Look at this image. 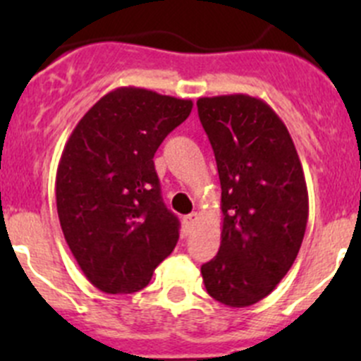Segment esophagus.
Masks as SVG:
<instances>
[{"label": "esophagus", "instance_id": "esophagus-1", "mask_svg": "<svg viewBox=\"0 0 361 361\" xmlns=\"http://www.w3.org/2000/svg\"><path fill=\"white\" fill-rule=\"evenodd\" d=\"M197 220H199V214L197 213H190V214H187V216L183 218V224L187 225V227H194V225L197 224Z\"/></svg>", "mask_w": 361, "mask_h": 361}]
</instances>
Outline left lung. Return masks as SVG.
<instances>
[{
	"instance_id": "left-lung-1",
	"label": "left lung",
	"mask_w": 361,
	"mask_h": 361,
	"mask_svg": "<svg viewBox=\"0 0 361 361\" xmlns=\"http://www.w3.org/2000/svg\"><path fill=\"white\" fill-rule=\"evenodd\" d=\"M199 118L221 185V243L201 267L207 293L228 307L267 297L297 258L309 216L304 171L288 129L248 94L199 97Z\"/></svg>"
}]
</instances>
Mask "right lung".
<instances>
[{
	"mask_svg": "<svg viewBox=\"0 0 361 361\" xmlns=\"http://www.w3.org/2000/svg\"><path fill=\"white\" fill-rule=\"evenodd\" d=\"M192 106L118 87L80 118L64 145L57 214L76 264L101 292L143 290L176 246L180 221L162 202L154 155Z\"/></svg>",
	"mask_w": 361,
	"mask_h": 361,
	"instance_id": "add662e5",
	"label": "right lung"
}]
</instances>
